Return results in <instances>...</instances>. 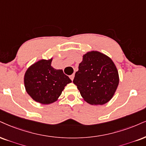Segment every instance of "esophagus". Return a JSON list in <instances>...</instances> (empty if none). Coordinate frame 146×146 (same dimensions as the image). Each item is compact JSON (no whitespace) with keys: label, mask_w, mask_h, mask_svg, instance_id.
I'll return each instance as SVG.
<instances>
[{"label":"esophagus","mask_w":146,"mask_h":146,"mask_svg":"<svg viewBox=\"0 0 146 146\" xmlns=\"http://www.w3.org/2000/svg\"><path fill=\"white\" fill-rule=\"evenodd\" d=\"M74 74H72V75H70V78L71 79L72 81V80H74Z\"/></svg>","instance_id":"esophagus-1"}]
</instances>
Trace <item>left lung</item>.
<instances>
[{
  "mask_svg": "<svg viewBox=\"0 0 146 146\" xmlns=\"http://www.w3.org/2000/svg\"><path fill=\"white\" fill-rule=\"evenodd\" d=\"M73 82L88 104L104 105L114 96L119 76L114 63L108 56L92 51L83 55Z\"/></svg>",
  "mask_w": 146,
  "mask_h": 146,
  "instance_id": "obj_1",
  "label": "left lung"
}]
</instances>
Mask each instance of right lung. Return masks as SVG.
Returning a JSON list of instances; mask_svg holds the SVG:
<instances>
[{"mask_svg":"<svg viewBox=\"0 0 146 146\" xmlns=\"http://www.w3.org/2000/svg\"><path fill=\"white\" fill-rule=\"evenodd\" d=\"M52 59H40L30 66L24 75L26 92L42 104L56 102L64 87L72 82L62 70L52 67Z\"/></svg>","mask_w":146,"mask_h":146,"instance_id":"1","label":"right lung"}]
</instances>
